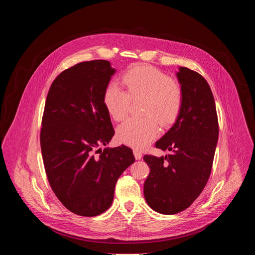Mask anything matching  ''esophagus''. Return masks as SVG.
<instances>
[{"label":"esophagus","instance_id":"34e87169","mask_svg":"<svg viewBox=\"0 0 255 255\" xmlns=\"http://www.w3.org/2000/svg\"><path fill=\"white\" fill-rule=\"evenodd\" d=\"M133 153H134V156H135L136 159H141V157H142L141 151H139L138 149H134V150H133Z\"/></svg>","mask_w":255,"mask_h":255}]
</instances>
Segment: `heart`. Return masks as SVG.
Segmentation results:
<instances>
[{
  "label": "heart",
  "mask_w": 255,
  "mask_h": 255,
  "mask_svg": "<svg viewBox=\"0 0 255 255\" xmlns=\"http://www.w3.org/2000/svg\"><path fill=\"white\" fill-rule=\"evenodd\" d=\"M125 91L115 82L109 84L103 95L108 114L115 121L128 115L131 101L144 99L141 119H128L117 129V138L135 148H143L158 135L157 122L165 127L172 124L180 113L184 94L178 83L150 65H138L122 77Z\"/></svg>",
  "instance_id": "heart-1"
}]
</instances>
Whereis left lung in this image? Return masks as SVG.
I'll return each mask as SVG.
<instances>
[{
    "label": "left lung",
    "instance_id": "1",
    "mask_svg": "<svg viewBox=\"0 0 255 255\" xmlns=\"http://www.w3.org/2000/svg\"><path fill=\"white\" fill-rule=\"evenodd\" d=\"M184 94L173 126L155 143L170 154L143 159L150 168L144 198L154 211L172 215L189 208L210 177L219 124L215 100L207 81L197 71L179 67L176 74Z\"/></svg>",
    "mask_w": 255,
    "mask_h": 255
}]
</instances>
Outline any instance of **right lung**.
Segmentation results:
<instances>
[{
	"instance_id": "right-lung-1",
	"label": "right lung",
	"mask_w": 255,
	"mask_h": 255,
	"mask_svg": "<svg viewBox=\"0 0 255 255\" xmlns=\"http://www.w3.org/2000/svg\"><path fill=\"white\" fill-rule=\"evenodd\" d=\"M114 72L108 60L77 63L56 77L45 102L40 131L45 172L57 199L80 216L110 208L117 179L135 161L125 145L99 148L115 133L103 103Z\"/></svg>"
}]
</instances>
